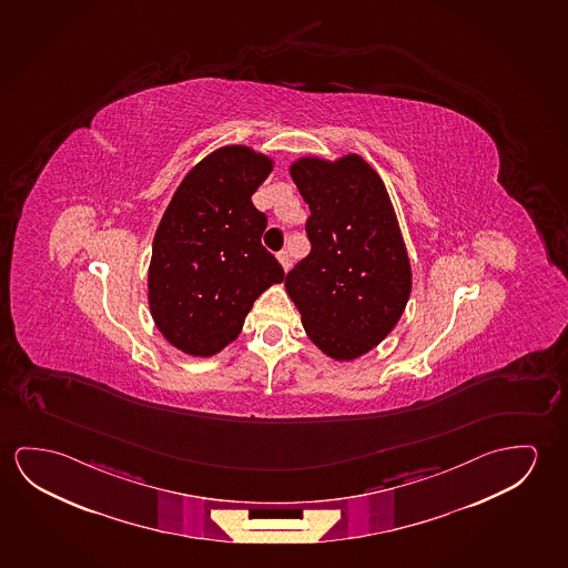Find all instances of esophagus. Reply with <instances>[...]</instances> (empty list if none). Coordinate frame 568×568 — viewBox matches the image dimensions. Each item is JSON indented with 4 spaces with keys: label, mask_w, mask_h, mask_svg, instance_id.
<instances>
[{
    "label": "esophagus",
    "mask_w": 568,
    "mask_h": 568,
    "mask_svg": "<svg viewBox=\"0 0 568 568\" xmlns=\"http://www.w3.org/2000/svg\"><path fill=\"white\" fill-rule=\"evenodd\" d=\"M277 260H280L281 265H283V270H288V265H291V257H288L287 250H283V252L277 253Z\"/></svg>",
    "instance_id": "esophagus-1"
}]
</instances>
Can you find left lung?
Returning a JSON list of instances; mask_svg holds the SVG:
<instances>
[{"mask_svg":"<svg viewBox=\"0 0 568 568\" xmlns=\"http://www.w3.org/2000/svg\"><path fill=\"white\" fill-rule=\"evenodd\" d=\"M288 173L311 216V253L285 277L308 338L338 362L384 341L410 295L409 255L376 171L349 153L301 158Z\"/></svg>","mask_w":568,"mask_h":568,"instance_id":"obj_1","label":"left lung"}]
</instances>
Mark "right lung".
<instances>
[{
    "label": "right lung",
    "instance_id": "obj_1",
    "mask_svg": "<svg viewBox=\"0 0 568 568\" xmlns=\"http://www.w3.org/2000/svg\"><path fill=\"white\" fill-rule=\"evenodd\" d=\"M273 161L245 145L192 166L159 222L149 263L151 316L169 344L214 356L236 341L255 298L285 271L262 245L267 216L252 194Z\"/></svg>",
    "mask_w": 568,
    "mask_h": 568
}]
</instances>
